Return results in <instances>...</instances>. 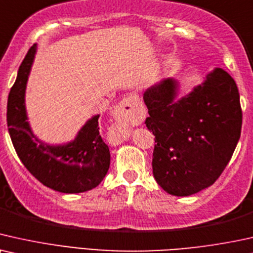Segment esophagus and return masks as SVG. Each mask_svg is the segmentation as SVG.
Segmentation results:
<instances>
[{
  "label": "esophagus",
  "mask_w": 253,
  "mask_h": 253,
  "mask_svg": "<svg viewBox=\"0 0 253 253\" xmlns=\"http://www.w3.org/2000/svg\"><path fill=\"white\" fill-rule=\"evenodd\" d=\"M139 100L135 96H129L127 98H124L113 110V117L120 124H128L130 121L136 120L139 116ZM128 135V130L125 126L119 127L116 129V133L113 135V141L116 143H121L124 140H126Z\"/></svg>",
  "instance_id": "obj_1"
}]
</instances>
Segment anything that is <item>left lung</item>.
<instances>
[{
    "label": "left lung",
    "mask_w": 253,
    "mask_h": 253,
    "mask_svg": "<svg viewBox=\"0 0 253 253\" xmlns=\"http://www.w3.org/2000/svg\"><path fill=\"white\" fill-rule=\"evenodd\" d=\"M177 82L166 80L143 95L153 132V173L168 193L186 197L213 185L241 136L242 107L234 79L223 69L187 97L174 100Z\"/></svg>",
    "instance_id": "left-lung-1"
}]
</instances>
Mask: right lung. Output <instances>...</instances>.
I'll return each instance as SVG.
<instances>
[{
  "label": "right lung",
  "mask_w": 253,
  "mask_h": 253,
  "mask_svg": "<svg viewBox=\"0 0 253 253\" xmlns=\"http://www.w3.org/2000/svg\"><path fill=\"white\" fill-rule=\"evenodd\" d=\"M36 43L30 47L19 66L6 106V124L19 160L45 186L62 193H81L92 190L104 179L110 168V150L99 135L95 116L80 130L73 142L50 147L39 142L26 121L25 86L35 58Z\"/></svg>",
  "instance_id": "1"
}]
</instances>
